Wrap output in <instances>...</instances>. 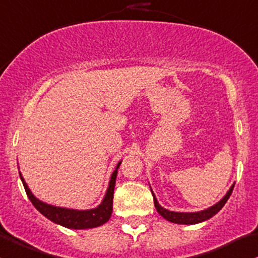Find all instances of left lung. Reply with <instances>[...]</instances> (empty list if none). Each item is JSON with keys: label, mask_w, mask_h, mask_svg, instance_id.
Wrapping results in <instances>:
<instances>
[{"label": "left lung", "mask_w": 258, "mask_h": 258, "mask_svg": "<svg viewBox=\"0 0 258 258\" xmlns=\"http://www.w3.org/2000/svg\"><path fill=\"white\" fill-rule=\"evenodd\" d=\"M232 189H234V185L230 188V190L227 191L226 195L220 200L219 203H216L214 207L207 209V210H203V211H198V213H175V211H169L167 209L162 208L161 205L158 204L157 202L156 197L153 195V200H154V207H156L157 211L159 213V215H162L165 220L170 221V222H174V224H183V225H193V224H198V222H202L208 220V219L213 218L215 214H218L219 211L221 210L222 207L225 205V203L227 202V199L230 198V195L232 193Z\"/></svg>", "instance_id": "8db88e82"}]
</instances>
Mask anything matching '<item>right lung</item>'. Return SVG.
Wrapping results in <instances>:
<instances>
[{"mask_svg":"<svg viewBox=\"0 0 258 258\" xmlns=\"http://www.w3.org/2000/svg\"><path fill=\"white\" fill-rule=\"evenodd\" d=\"M121 162L117 164L116 169L113 170L112 175H111L110 184L105 195L104 200L101 204L96 209H91V210H74V209H65L53 207V205L45 204V203L38 200L32 191L29 190L27 186L26 181L22 178L21 173L20 177L22 183H23L24 190H26L27 197L34 205V208L39 211L40 214L49 219L55 224L61 225V226L68 227V229H90V227H97L100 225L105 224L108 221L112 214V202H113V188H115L116 177H117V169L120 167Z\"/></svg>","mask_w":258,"mask_h":258,"instance_id":"1","label":"right lung"}]
</instances>
